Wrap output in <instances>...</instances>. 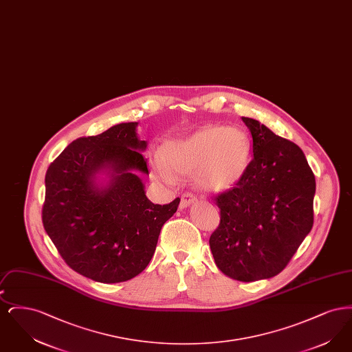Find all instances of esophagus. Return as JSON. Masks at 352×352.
<instances>
[{"instance_id": "esophagus-1", "label": "esophagus", "mask_w": 352, "mask_h": 352, "mask_svg": "<svg viewBox=\"0 0 352 352\" xmlns=\"http://www.w3.org/2000/svg\"><path fill=\"white\" fill-rule=\"evenodd\" d=\"M195 201H197V197H195L194 194H191V192H184V195H182V198H181L179 207H181V208H186L187 206H190L191 203H194Z\"/></svg>"}]
</instances>
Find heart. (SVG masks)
<instances>
[{"mask_svg":"<svg viewBox=\"0 0 352 352\" xmlns=\"http://www.w3.org/2000/svg\"><path fill=\"white\" fill-rule=\"evenodd\" d=\"M251 138L237 125L204 126L195 133L165 144L157 155L153 174L165 184L175 175L191 174L197 187L204 191H224L240 181L251 160Z\"/></svg>","mask_w":352,"mask_h":352,"instance_id":"b5f03b06","label":"heart"}]
</instances>
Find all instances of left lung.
Instances as JSON below:
<instances>
[{"mask_svg": "<svg viewBox=\"0 0 352 352\" xmlns=\"http://www.w3.org/2000/svg\"><path fill=\"white\" fill-rule=\"evenodd\" d=\"M241 120L253 157L240 181L214 198L220 223L210 248L226 276L252 283L283 272L311 231L316 177L300 146L257 120Z\"/></svg>", "mask_w": 352, "mask_h": 352, "instance_id": "1", "label": "left lung"}]
</instances>
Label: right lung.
Wrapping results in <instances>:
<instances>
[{
    "label": "right lung",
    "mask_w": 352,
    "mask_h": 352,
    "mask_svg": "<svg viewBox=\"0 0 352 352\" xmlns=\"http://www.w3.org/2000/svg\"><path fill=\"white\" fill-rule=\"evenodd\" d=\"M137 122L118 124L71 142L46 173L42 221L68 267L98 283L115 284L151 263L162 226L179 204H154L137 173L149 174L146 141ZM105 170L110 181L96 182Z\"/></svg>",
    "instance_id": "right-lung-1"
}]
</instances>
